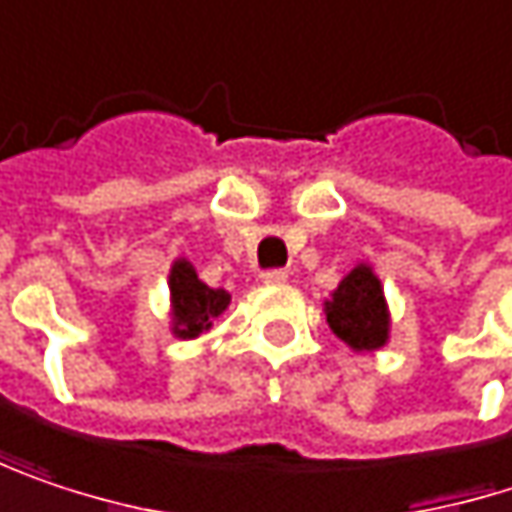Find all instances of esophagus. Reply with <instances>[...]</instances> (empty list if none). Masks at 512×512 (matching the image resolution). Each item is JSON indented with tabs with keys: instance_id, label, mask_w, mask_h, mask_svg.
Masks as SVG:
<instances>
[{
	"instance_id": "1",
	"label": "esophagus",
	"mask_w": 512,
	"mask_h": 512,
	"mask_svg": "<svg viewBox=\"0 0 512 512\" xmlns=\"http://www.w3.org/2000/svg\"><path fill=\"white\" fill-rule=\"evenodd\" d=\"M290 275H287V269H266L263 275H260V281L263 284H284Z\"/></svg>"
}]
</instances>
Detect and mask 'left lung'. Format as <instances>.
Wrapping results in <instances>:
<instances>
[{
  "label": "left lung",
  "mask_w": 512,
  "mask_h": 512,
  "mask_svg": "<svg viewBox=\"0 0 512 512\" xmlns=\"http://www.w3.org/2000/svg\"><path fill=\"white\" fill-rule=\"evenodd\" d=\"M331 331L354 351H378L390 340V310L372 266L360 263L325 302Z\"/></svg>",
  "instance_id": "obj_1"
}]
</instances>
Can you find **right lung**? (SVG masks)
Listing matches in <instances>:
<instances>
[{
	"label": "right lung",
	"mask_w": 512,
	"mask_h": 512,
	"mask_svg": "<svg viewBox=\"0 0 512 512\" xmlns=\"http://www.w3.org/2000/svg\"><path fill=\"white\" fill-rule=\"evenodd\" d=\"M169 299H172V334L193 340L205 334L213 319L228 307L231 296L225 290L208 287L190 260L178 257L169 269Z\"/></svg>",
	"instance_id": "add662e5"
}]
</instances>
